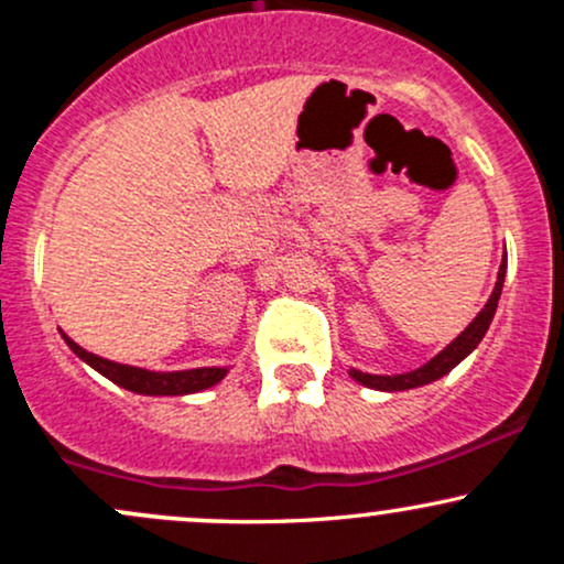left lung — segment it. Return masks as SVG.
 Segmentation results:
<instances>
[{
	"label": "left lung",
	"instance_id": "left-lung-1",
	"mask_svg": "<svg viewBox=\"0 0 564 564\" xmlns=\"http://www.w3.org/2000/svg\"><path fill=\"white\" fill-rule=\"evenodd\" d=\"M503 278H507V251H503L501 268H498V281H496L494 294H490V300L485 302V307L480 310V313H477V318L471 321L469 326L464 328V332L458 334L456 339H453L451 345L443 349V352H437L435 358L430 360V364L416 368V371L394 373V377H379V373H364V371H358V368H349V377H352L355 381H360L364 387H371V390H381V392L413 390V387L432 384V381L445 377V373L453 371V368L462 364V360L467 358L471 349H475L482 341V336H485V332H488L490 321H494V315H496L498 300H501Z\"/></svg>",
	"mask_w": 564,
	"mask_h": 564
}]
</instances>
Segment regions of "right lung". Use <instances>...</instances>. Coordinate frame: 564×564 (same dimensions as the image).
<instances>
[{
	"mask_svg": "<svg viewBox=\"0 0 564 564\" xmlns=\"http://www.w3.org/2000/svg\"><path fill=\"white\" fill-rule=\"evenodd\" d=\"M66 345L74 349L76 355L84 360L87 366H93L97 373H102L106 379H111L113 384L124 387L129 392L138 394H191V392H200L215 387L217 381L225 379L228 368H187V371H148V368H138V366H124V364H113V360L100 358V355L87 352V349L76 345L70 336L63 334Z\"/></svg>",
	"mask_w": 564,
	"mask_h": 564,
	"instance_id": "right-lung-1",
	"label": "right lung"
}]
</instances>
